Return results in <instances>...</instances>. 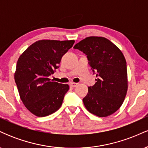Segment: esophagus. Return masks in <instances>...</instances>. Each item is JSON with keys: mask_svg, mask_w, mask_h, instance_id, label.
<instances>
[{"mask_svg": "<svg viewBox=\"0 0 148 148\" xmlns=\"http://www.w3.org/2000/svg\"><path fill=\"white\" fill-rule=\"evenodd\" d=\"M69 86H70L71 87L74 88V87H76V86H78V84H76V83H74V82H71L70 84H69Z\"/></svg>", "mask_w": 148, "mask_h": 148, "instance_id": "obj_1", "label": "esophagus"}]
</instances>
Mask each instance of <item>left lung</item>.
<instances>
[{
  "label": "left lung",
  "instance_id": "1",
  "mask_svg": "<svg viewBox=\"0 0 148 148\" xmlns=\"http://www.w3.org/2000/svg\"><path fill=\"white\" fill-rule=\"evenodd\" d=\"M87 56L88 64L97 79L88 87L83 101L90 113L99 117L114 113L127 95V62L121 51L108 39L88 37L74 47Z\"/></svg>",
  "mask_w": 148,
  "mask_h": 148
}]
</instances>
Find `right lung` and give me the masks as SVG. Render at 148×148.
Wrapping results in <instances>:
<instances>
[{"label":"right lung","mask_w":148,"mask_h":148,"mask_svg":"<svg viewBox=\"0 0 148 148\" xmlns=\"http://www.w3.org/2000/svg\"><path fill=\"white\" fill-rule=\"evenodd\" d=\"M74 40H43L35 42L18 58L14 80L22 102L36 116L45 117L60 108L69 89L49 79Z\"/></svg>","instance_id":"1"}]
</instances>
